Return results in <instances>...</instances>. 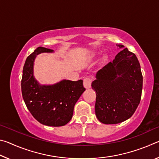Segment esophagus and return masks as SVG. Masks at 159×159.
Wrapping results in <instances>:
<instances>
[{
    "mask_svg": "<svg viewBox=\"0 0 159 159\" xmlns=\"http://www.w3.org/2000/svg\"><path fill=\"white\" fill-rule=\"evenodd\" d=\"M92 81L93 80L92 79H90V78L89 77L85 78V79H84V80H83V85H84V87L85 88L88 89V88H90L91 87V83H92Z\"/></svg>",
    "mask_w": 159,
    "mask_h": 159,
    "instance_id": "esophagus-1",
    "label": "esophagus"
}]
</instances>
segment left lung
<instances>
[{
    "instance_id": "left-lung-1",
    "label": "left lung",
    "mask_w": 159,
    "mask_h": 159,
    "mask_svg": "<svg viewBox=\"0 0 159 159\" xmlns=\"http://www.w3.org/2000/svg\"><path fill=\"white\" fill-rule=\"evenodd\" d=\"M142 83L138 58L127 48H123L112 62L99 70L92 83L96 92L95 114L99 121L117 124L130 118L140 102Z\"/></svg>"
}]
</instances>
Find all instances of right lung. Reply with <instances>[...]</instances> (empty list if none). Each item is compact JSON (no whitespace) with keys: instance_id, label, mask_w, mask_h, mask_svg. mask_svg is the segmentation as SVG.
<instances>
[{"instance_id":"obj_1","label":"right lung","mask_w":159,"mask_h":159,"mask_svg":"<svg viewBox=\"0 0 159 159\" xmlns=\"http://www.w3.org/2000/svg\"><path fill=\"white\" fill-rule=\"evenodd\" d=\"M53 50L39 47L26 58L21 79V93L32 116L42 124L59 127L71 120L75 104L85 90L83 80H62L54 85H40L34 76L36 56Z\"/></svg>"}]
</instances>
